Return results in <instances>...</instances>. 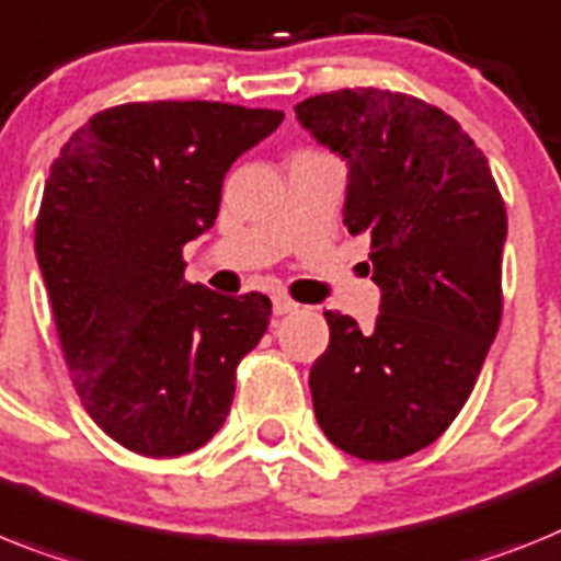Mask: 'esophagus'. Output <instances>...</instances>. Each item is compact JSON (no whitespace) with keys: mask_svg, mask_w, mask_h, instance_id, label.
I'll return each instance as SVG.
<instances>
[{"mask_svg":"<svg viewBox=\"0 0 561 561\" xmlns=\"http://www.w3.org/2000/svg\"><path fill=\"white\" fill-rule=\"evenodd\" d=\"M294 310H299V305H296L294 299H288V296H276V299H273V313H276V317H285V313H294Z\"/></svg>","mask_w":561,"mask_h":561,"instance_id":"obj_1","label":"esophagus"}]
</instances>
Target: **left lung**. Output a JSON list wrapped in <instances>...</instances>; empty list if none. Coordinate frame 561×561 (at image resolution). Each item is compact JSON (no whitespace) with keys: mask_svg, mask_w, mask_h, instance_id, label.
Segmentation results:
<instances>
[{"mask_svg":"<svg viewBox=\"0 0 561 561\" xmlns=\"http://www.w3.org/2000/svg\"><path fill=\"white\" fill-rule=\"evenodd\" d=\"M296 119L347 162L342 216L382 290L374 331L324 313L313 411L339 450L393 462L439 439L477 385L502 322L505 202L459 122L416 96L345 88Z\"/></svg>","mask_w":561,"mask_h":561,"instance_id":"left-lung-1","label":"left lung"}]
</instances>
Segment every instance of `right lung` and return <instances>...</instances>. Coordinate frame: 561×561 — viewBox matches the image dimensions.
Segmentation results:
<instances>
[{
	"mask_svg": "<svg viewBox=\"0 0 561 561\" xmlns=\"http://www.w3.org/2000/svg\"><path fill=\"white\" fill-rule=\"evenodd\" d=\"M282 119L225 102H130L91 116L50 164L36 262L56 333L84 411L134 454L202 448L265 336L271 299L191 285L182 248L214 228L230 164Z\"/></svg>",
	"mask_w": 561,
	"mask_h": 561,
	"instance_id": "right-lung-1",
	"label": "right lung"
}]
</instances>
